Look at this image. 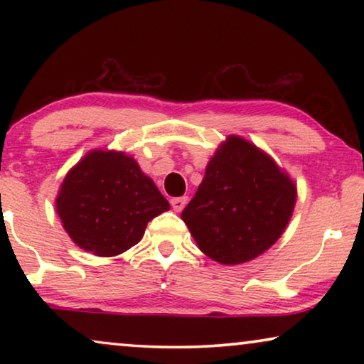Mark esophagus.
Wrapping results in <instances>:
<instances>
[{"label":"esophagus","mask_w":364,"mask_h":364,"mask_svg":"<svg viewBox=\"0 0 364 364\" xmlns=\"http://www.w3.org/2000/svg\"><path fill=\"white\" fill-rule=\"evenodd\" d=\"M187 200H188L187 197H176V198H172V200H171V205L176 212H182L183 207L187 205Z\"/></svg>","instance_id":"1"}]
</instances>
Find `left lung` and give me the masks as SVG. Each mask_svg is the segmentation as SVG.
<instances>
[{"instance_id": "1", "label": "left lung", "mask_w": 364, "mask_h": 364, "mask_svg": "<svg viewBox=\"0 0 364 364\" xmlns=\"http://www.w3.org/2000/svg\"><path fill=\"white\" fill-rule=\"evenodd\" d=\"M295 200L287 173L253 144L232 136L208 162L182 220L207 257L237 265L280 238Z\"/></svg>"}]
</instances>
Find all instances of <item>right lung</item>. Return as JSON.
<instances>
[{"label":"right lung","instance_id":"add662e5","mask_svg":"<svg viewBox=\"0 0 364 364\" xmlns=\"http://www.w3.org/2000/svg\"><path fill=\"white\" fill-rule=\"evenodd\" d=\"M56 208L79 247L114 257L136 245L147 223L171 205L132 157L94 151L64 178Z\"/></svg>","mask_w":364,"mask_h":364}]
</instances>
